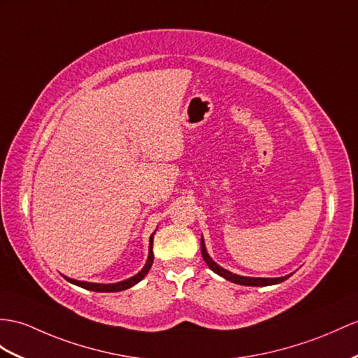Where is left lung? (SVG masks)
<instances>
[{"mask_svg": "<svg viewBox=\"0 0 358 358\" xmlns=\"http://www.w3.org/2000/svg\"><path fill=\"white\" fill-rule=\"evenodd\" d=\"M200 249H202V257L205 259V263L208 264V267L213 270V272H215L217 275L223 276L224 280H228L231 282H235V284H240V285H254V287H259V285H273V284H280L282 281H285L287 278L289 276H282V278H248V276H240V275H235V273H231L228 272V270H224L223 267L217 266L214 261L209 258V255L206 254V249H205V243H203V238L202 241H200Z\"/></svg>", "mask_w": 358, "mask_h": 358, "instance_id": "1", "label": "left lung"}]
</instances>
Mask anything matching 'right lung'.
<instances>
[{"label":"right lung","mask_w":358,"mask_h":358,"mask_svg":"<svg viewBox=\"0 0 358 358\" xmlns=\"http://www.w3.org/2000/svg\"><path fill=\"white\" fill-rule=\"evenodd\" d=\"M153 264V234L150 237V248H149V259H147V263L144 266V268L139 272L138 275L129 278V280L123 281V282H117V284H94V282H83V281H76V280H69L66 278V281L73 282L78 287H82V289L86 290H91V292H101V293H110V292H121V290H126L130 289V287L135 285L136 282H139L143 280V278L149 272L150 267Z\"/></svg>","instance_id":"1"}]
</instances>
